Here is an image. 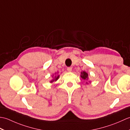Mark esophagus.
Instances as JSON below:
<instances>
[{
  "mask_svg": "<svg viewBox=\"0 0 130 130\" xmlns=\"http://www.w3.org/2000/svg\"><path fill=\"white\" fill-rule=\"evenodd\" d=\"M67 70H68V71H69V72H71V71H72V68H71V67H68L67 68Z\"/></svg>",
  "mask_w": 130,
  "mask_h": 130,
  "instance_id": "1",
  "label": "esophagus"
}]
</instances>
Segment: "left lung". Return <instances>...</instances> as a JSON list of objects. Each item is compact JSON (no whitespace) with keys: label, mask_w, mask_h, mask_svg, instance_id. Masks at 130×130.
I'll use <instances>...</instances> for the list:
<instances>
[{"label":"left lung","mask_w":130,"mask_h":130,"mask_svg":"<svg viewBox=\"0 0 130 130\" xmlns=\"http://www.w3.org/2000/svg\"><path fill=\"white\" fill-rule=\"evenodd\" d=\"M80 77L84 80H88V79H89V77H88V74L86 72V71H82L81 72V75H80ZM90 82L89 81V83ZM86 84H88V82H86Z\"/></svg>","instance_id":"obj_1"}]
</instances>
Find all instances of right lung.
Instances as JSON below:
<instances>
[{"mask_svg":"<svg viewBox=\"0 0 130 130\" xmlns=\"http://www.w3.org/2000/svg\"><path fill=\"white\" fill-rule=\"evenodd\" d=\"M58 73H55V75H52V79L51 80L50 82V83H53V82H56L58 79H59V76H60V75H58Z\"/></svg>","mask_w":130,"mask_h":130,"instance_id":"1","label":"right lung"}]
</instances>
